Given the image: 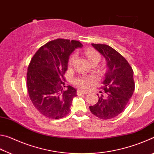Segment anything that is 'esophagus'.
Wrapping results in <instances>:
<instances>
[{
    "label": "esophagus",
    "mask_w": 154,
    "mask_h": 154,
    "mask_svg": "<svg viewBox=\"0 0 154 154\" xmlns=\"http://www.w3.org/2000/svg\"><path fill=\"white\" fill-rule=\"evenodd\" d=\"M89 93L88 92H86V91H83V90H78L77 91V94L79 95H82V94H88Z\"/></svg>",
    "instance_id": "1"
}]
</instances>
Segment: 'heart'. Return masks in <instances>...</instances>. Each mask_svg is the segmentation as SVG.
<instances>
[{"label": "heart", "instance_id": "b5f03b06", "mask_svg": "<svg viewBox=\"0 0 154 154\" xmlns=\"http://www.w3.org/2000/svg\"><path fill=\"white\" fill-rule=\"evenodd\" d=\"M85 55L88 60L91 61L94 59H98L100 60V55L96 51L93 50L92 49H87L85 51ZM77 58V54H74L71 58L69 60V64H72L75 61V60ZM94 82V78L92 77H80L78 78L75 81V84L80 88L82 89H88L90 87L92 83Z\"/></svg>", "mask_w": 154, "mask_h": 154}]
</instances>
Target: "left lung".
Here are the masks:
<instances>
[{"label": "left lung", "instance_id": "obj_1", "mask_svg": "<svg viewBox=\"0 0 154 154\" xmlns=\"http://www.w3.org/2000/svg\"><path fill=\"white\" fill-rule=\"evenodd\" d=\"M106 62L107 70L103 83L105 96H98V103L90 106L92 113L102 119L118 116L123 112L134 90L132 67L128 62L111 47L104 44L92 43Z\"/></svg>", "mask_w": 154, "mask_h": 154}]
</instances>
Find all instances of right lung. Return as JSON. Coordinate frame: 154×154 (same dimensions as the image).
Returning a JSON list of instances; mask_svg holds the SVG:
<instances>
[{"instance_id":"1","label":"right lung","mask_w":154,"mask_h":154,"mask_svg":"<svg viewBox=\"0 0 154 154\" xmlns=\"http://www.w3.org/2000/svg\"><path fill=\"white\" fill-rule=\"evenodd\" d=\"M83 45L79 41L58 39L49 41L38 49L28 68V94L35 107L44 116L59 119L71 111L77 90L69 85L64 90V75L69 56Z\"/></svg>"}]
</instances>
